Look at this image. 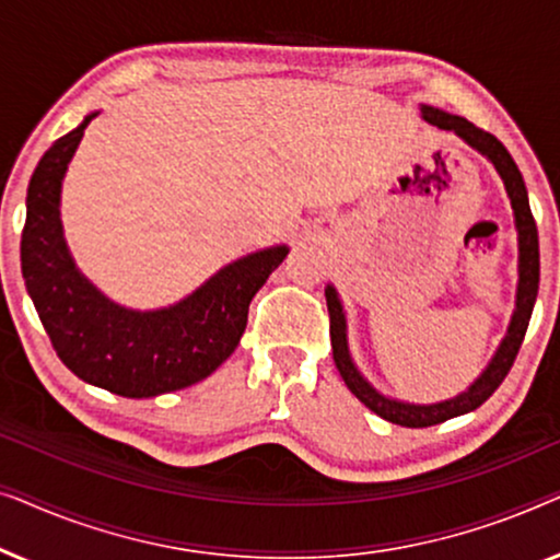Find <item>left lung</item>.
I'll use <instances>...</instances> for the list:
<instances>
[{
	"label": "left lung",
	"instance_id": "8db88e82",
	"mask_svg": "<svg viewBox=\"0 0 560 560\" xmlns=\"http://www.w3.org/2000/svg\"><path fill=\"white\" fill-rule=\"evenodd\" d=\"M420 117L428 125L448 129L456 137L469 144L471 150H477L481 158H487L494 165V171L500 173L508 190L512 217H515V232H517V290H515V311L510 316V326L500 347L489 359V364L481 370L477 380L471 382L464 393L441 402H405L397 397H389L380 393L370 380L359 372V366L351 357L349 349V324H347V311H343L341 295L331 282L326 285V303H328V316H331V347H334V362L339 370L341 380L347 382L351 395H357V400H362L372 412H377L380 418L389 420V423L405 425V428H428L443 420H451L464 412L477 410L497 387L502 385V380L508 377L512 362H515L520 343L525 339L527 324H530L535 298H538V282H540V249H538V226H535L530 201H527V188L523 180V173L517 171L515 160L508 152V148L497 140L494 135L485 132V129L474 127L471 121L456 114H448L439 109V106L420 104Z\"/></svg>",
	"mask_w": 560,
	"mask_h": 560
}]
</instances>
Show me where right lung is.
Returning <instances> with one entry per match:
<instances>
[{
	"label": "right lung",
	"mask_w": 560,
	"mask_h": 560,
	"mask_svg": "<svg viewBox=\"0 0 560 560\" xmlns=\"http://www.w3.org/2000/svg\"><path fill=\"white\" fill-rule=\"evenodd\" d=\"M91 112L52 142L27 186L22 278L60 362L89 385L121 397H158L190 387L240 347L249 303L288 257V244L249 252L165 308H127L79 270L60 221V190Z\"/></svg>",
	"instance_id": "obj_1"
}]
</instances>
